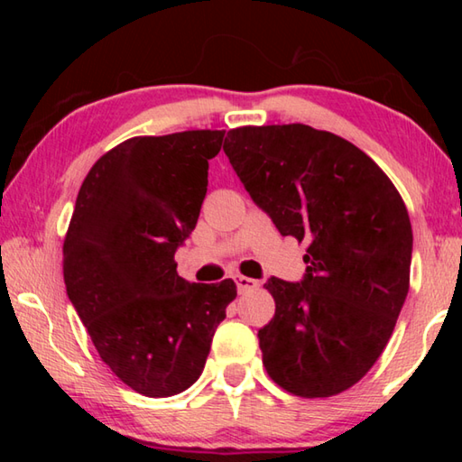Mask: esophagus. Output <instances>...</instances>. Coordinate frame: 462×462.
Segmentation results:
<instances>
[{"mask_svg": "<svg viewBox=\"0 0 462 462\" xmlns=\"http://www.w3.org/2000/svg\"><path fill=\"white\" fill-rule=\"evenodd\" d=\"M236 285H238V291L240 293H246V291H253V289L259 287V281L245 277V275H238L236 277Z\"/></svg>", "mask_w": 462, "mask_h": 462, "instance_id": "esophagus-1", "label": "esophagus"}]
</instances>
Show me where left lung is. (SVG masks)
Segmentation results:
<instances>
[{"label": "left lung", "mask_w": 462, "mask_h": 462, "mask_svg": "<svg viewBox=\"0 0 462 462\" xmlns=\"http://www.w3.org/2000/svg\"><path fill=\"white\" fill-rule=\"evenodd\" d=\"M224 152L277 230L308 245L301 283H264V369L293 395H338L377 363L408 295V208L371 156L306 124L232 128Z\"/></svg>", "instance_id": "8db88e82"}]
</instances>
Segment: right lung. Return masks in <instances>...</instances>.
Listing matches in <instances>:
<instances>
[{
	"label": "right lung",
	"instance_id": "add662e5",
	"mask_svg": "<svg viewBox=\"0 0 462 462\" xmlns=\"http://www.w3.org/2000/svg\"><path fill=\"white\" fill-rule=\"evenodd\" d=\"M224 130L134 136L85 177L62 242L67 295L112 373L146 397L199 379L236 283H187L175 250L193 232Z\"/></svg>",
	"mask_w": 462,
	"mask_h": 462
}]
</instances>
